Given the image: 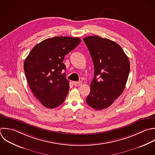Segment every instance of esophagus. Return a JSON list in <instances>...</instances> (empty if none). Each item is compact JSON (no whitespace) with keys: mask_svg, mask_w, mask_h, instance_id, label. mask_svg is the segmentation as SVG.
<instances>
[{"mask_svg":"<svg viewBox=\"0 0 155 155\" xmlns=\"http://www.w3.org/2000/svg\"><path fill=\"white\" fill-rule=\"evenodd\" d=\"M82 84V82H81V81H79V82H74V85H75V86H79V85H81V84Z\"/></svg>","mask_w":155,"mask_h":155,"instance_id":"34e87169","label":"esophagus"}]
</instances>
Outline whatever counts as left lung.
<instances>
[{"instance_id":"8db88e82","label":"left lung","mask_w":155,"mask_h":155,"mask_svg":"<svg viewBox=\"0 0 155 155\" xmlns=\"http://www.w3.org/2000/svg\"><path fill=\"white\" fill-rule=\"evenodd\" d=\"M84 41L94 69L86 102L91 108L101 110L110 107L123 92L130 72V62L115 42L98 36L86 37Z\"/></svg>"}]
</instances>
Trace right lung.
<instances>
[{
    "label": "right lung",
    "mask_w": 155,
    "mask_h": 155,
    "mask_svg": "<svg viewBox=\"0 0 155 155\" xmlns=\"http://www.w3.org/2000/svg\"><path fill=\"white\" fill-rule=\"evenodd\" d=\"M81 42L79 38L54 37L45 39L31 50L24 62V71L30 89L48 108L61 105L69 91L66 78L65 55Z\"/></svg>",
    "instance_id": "obj_1"
}]
</instances>
